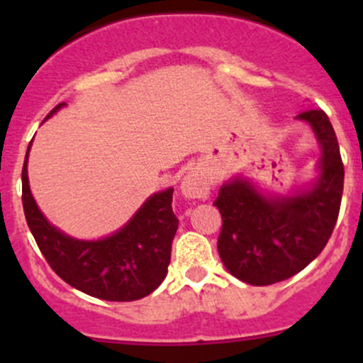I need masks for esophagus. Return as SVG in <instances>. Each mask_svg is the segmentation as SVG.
Here are the masks:
<instances>
[{"instance_id":"34e87169","label":"esophagus","mask_w":363,"mask_h":363,"mask_svg":"<svg viewBox=\"0 0 363 363\" xmlns=\"http://www.w3.org/2000/svg\"><path fill=\"white\" fill-rule=\"evenodd\" d=\"M181 191L186 199H207L211 191V179L202 168H193L182 181Z\"/></svg>"}]
</instances>
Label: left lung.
<instances>
[{"mask_svg":"<svg viewBox=\"0 0 363 363\" xmlns=\"http://www.w3.org/2000/svg\"><path fill=\"white\" fill-rule=\"evenodd\" d=\"M307 121L321 144L320 181L295 196L259 195L247 181L221 186L214 205L223 226L218 251L226 270L252 286H267L306 269L327 246L337 223L344 186L339 142L328 116L309 108Z\"/></svg>","mask_w":363,"mask_h":363,"instance_id":"obj_1","label":"left lung"}]
</instances>
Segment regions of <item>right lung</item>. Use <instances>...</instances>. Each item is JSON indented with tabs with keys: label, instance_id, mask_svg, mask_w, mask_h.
Instances as JSON below:
<instances>
[{
	"label": "right lung",
	"instance_id": "add662e5",
	"mask_svg": "<svg viewBox=\"0 0 363 363\" xmlns=\"http://www.w3.org/2000/svg\"><path fill=\"white\" fill-rule=\"evenodd\" d=\"M63 105H56L47 117ZM26 164L28 155L23 167L26 221L43 258L65 283L112 302L144 298L163 283L170 263L172 240L179 226L172 211L174 189L152 195L126 226L107 239L77 240L43 218L29 191Z\"/></svg>",
	"mask_w": 363,
	"mask_h": 363
}]
</instances>
